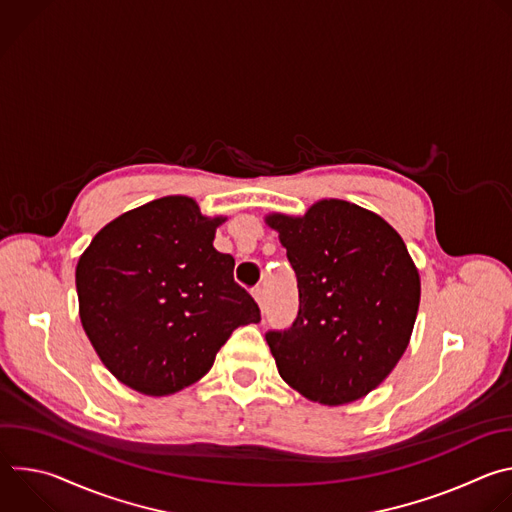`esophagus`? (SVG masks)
Here are the masks:
<instances>
[{
  "label": "esophagus",
  "instance_id": "obj_1",
  "mask_svg": "<svg viewBox=\"0 0 512 512\" xmlns=\"http://www.w3.org/2000/svg\"><path fill=\"white\" fill-rule=\"evenodd\" d=\"M253 298H255V302L259 304V308L263 310V306H265V289H263V287H255V289H253Z\"/></svg>",
  "mask_w": 512,
  "mask_h": 512
}]
</instances>
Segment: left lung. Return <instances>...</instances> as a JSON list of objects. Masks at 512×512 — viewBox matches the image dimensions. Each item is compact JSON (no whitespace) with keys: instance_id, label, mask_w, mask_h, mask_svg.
Here are the masks:
<instances>
[{"instance_id":"8db88e82","label":"left lung","mask_w":512,"mask_h":512,"mask_svg":"<svg viewBox=\"0 0 512 512\" xmlns=\"http://www.w3.org/2000/svg\"><path fill=\"white\" fill-rule=\"evenodd\" d=\"M265 223L300 291L294 324L265 334L281 379L322 405L369 395L395 369L417 318L421 283L403 239L379 214L336 198Z\"/></svg>"}]
</instances>
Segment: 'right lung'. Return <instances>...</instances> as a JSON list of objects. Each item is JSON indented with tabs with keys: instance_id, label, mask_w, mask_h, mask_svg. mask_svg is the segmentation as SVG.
Returning <instances> with one entry per match:
<instances>
[{
	"instance_id": "add662e5",
	"label": "right lung",
	"mask_w": 512,
	"mask_h": 512,
	"mask_svg": "<svg viewBox=\"0 0 512 512\" xmlns=\"http://www.w3.org/2000/svg\"><path fill=\"white\" fill-rule=\"evenodd\" d=\"M225 216L164 196L103 227L77 265L83 328L111 375L164 397L202 379L259 306L235 283V259L212 247Z\"/></svg>"
}]
</instances>
